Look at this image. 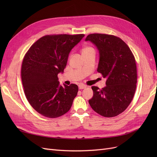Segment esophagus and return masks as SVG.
I'll list each match as a JSON object with an SVG mask.
<instances>
[{
    "label": "esophagus",
    "mask_w": 157,
    "mask_h": 157,
    "mask_svg": "<svg viewBox=\"0 0 157 157\" xmlns=\"http://www.w3.org/2000/svg\"><path fill=\"white\" fill-rule=\"evenodd\" d=\"M86 88V85H84V84H80L78 85V88H79L80 90H82V89Z\"/></svg>",
    "instance_id": "1"
}]
</instances>
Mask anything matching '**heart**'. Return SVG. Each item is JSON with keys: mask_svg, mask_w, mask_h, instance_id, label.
Returning a JSON list of instances; mask_svg holds the SVG:
<instances>
[{"mask_svg": "<svg viewBox=\"0 0 157 157\" xmlns=\"http://www.w3.org/2000/svg\"><path fill=\"white\" fill-rule=\"evenodd\" d=\"M90 51H94V48L91 46H86L84 47V48L82 49V53H84V52H88Z\"/></svg>", "mask_w": 157, "mask_h": 157, "instance_id": "heart-1", "label": "heart"}]
</instances>
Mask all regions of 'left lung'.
I'll use <instances>...</instances> for the list:
<instances>
[{
    "label": "left lung",
    "mask_w": 157,
    "mask_h": 157,
    "mask_svg": "<svg viewBox=\"0 0 157 157\" xmlns=\"http://www.w3.org/2000/svg\"><path fill=\"white\" fill-rule=\"evenodd\" d=\"M85 40L97 46L98 72L107 78L102 89L92 87L94 95L88 101L90 105L103 117H116L126 110L134 96L137 83L134 56L124 41L112 35L94 33Z\"/></svg>",
    "instance_id": "obj_1"
}]
</instances>
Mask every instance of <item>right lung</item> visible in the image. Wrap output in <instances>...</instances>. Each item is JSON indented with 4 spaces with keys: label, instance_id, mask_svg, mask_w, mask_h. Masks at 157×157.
Listing matches in <instances>:
<instances>
[{
    "label": "right lung",
    "instance_id": "add662e5",
    "mask_svg": "<svg viewBox=\"0 0 157 157\" xmlns=\"http://www.w3.org/2000/svg\"><path fill=\"white\" fill-rule=\"evenodd\" d=\"M84 36L48 35L36 40L23 59L21 75L27 101L46 117L56 118L67 113L77 96V84L61 86L58 75L63 73L69 52Z\"/></svg>",
    "mask_w": 157,
    "mask_h": 157
}]
</instances>
